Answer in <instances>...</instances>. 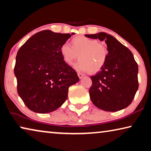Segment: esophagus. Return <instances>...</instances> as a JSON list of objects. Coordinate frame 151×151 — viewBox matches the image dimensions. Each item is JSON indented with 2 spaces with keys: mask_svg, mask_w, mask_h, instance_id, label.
<instances>
[{
  "mask_svg": "<svg viewBox=\"0 0 151 151\" xmlns=\"http://www.w3.org/2000/svg\"><path fill=\"white\" fill-rule=\"evenodd\" d=\"M85 75H83V74L81 73H78V77H79V78H82Z\"/></svg>",
  "mask_w": 151,
  "mask_h": 151,
  "instance_id": "1",
  "label": "esophagus"
}]
</instances>
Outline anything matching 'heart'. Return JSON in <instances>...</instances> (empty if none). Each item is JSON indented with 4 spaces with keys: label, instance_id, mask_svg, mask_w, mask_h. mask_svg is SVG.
Masks as SVG:
<instances>
[{
    "label": "heart",
    "instance_id": "obj_1",
    "mask_svg": "<svg viewBox=\"0 0 151 151\" xmlns=\"http://www.w3.org/2000/svg\"><path fill=\"white\" fill-rule=\"evenodd\" d=\"M72 46L67 43L63 44L60 52L64 61L71 64L78 58L79 60L75 67L78 70H88L89 73H96L105 66L109 56V50L104 43L85 36L74 37Z\"/></svg>",
    "mask_w": 151,
    "mask_h": 151
}]
</instances>
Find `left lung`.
Segmentation results:
<instances>
[{"mask_svg":"<svg viewBox=\"0 0 151 151\" xmlns=\"http://www.w3.org/2000/svg\"><path fill=\"white\" fill-rule=\"evenodd\" d=\"M85 35L104 41L109 50L105 66L96 75L91 76V100L104 111H117L126 108L133 101L138 88V67L132 53L106 33Z\"/></svg>","mask_w":151,"mask_h":151,"instance_id":"8db88e82","label":"left lung"}]
</instances>
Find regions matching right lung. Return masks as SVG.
<instances>
[{"label": "right lung", "mask_w": 151, "mask_h": 151, "mask_svg": "<svg viewBox=\"0 0 151 151\" xmlns=\"http://www.w3.org/2000/svg\"><path fill=\"white\" fill-rule=\"evenodd\" d=\"M74 34L44 30L19 50L14 68L17 92L32 111L47 114L57 109L68 97L69 87L79 81L60 52L61 45Z\"/></svg>", "instance_id": "1"}]
</instances>
